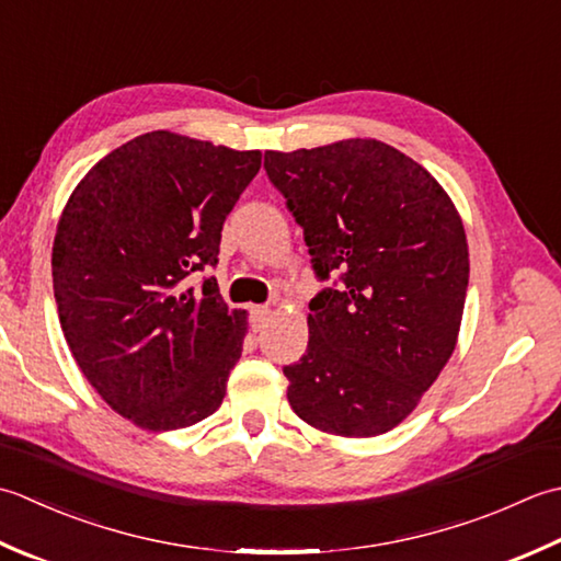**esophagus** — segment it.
I'll return each instance as SVG.
<instances>
[{
	"mask_svg": "<svg viewBox=\"0 0 561 561\" xmlns=\"http://www.w3.org/2000/svg\"><path fill=\"white\" fill-rule=\"evenodd\" d=\"M271 314V307L268 305H256V307H251V322H254V329L259 331L261 327H264V322H266V317Z\"/></svg>",
	"mask_w": 561,
	"mask_h": 561,
	"instance_id": "1",
	"label": "esophagus"
}]
</instances>
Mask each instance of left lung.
Masks as SVG:
<instances>
[{
  "label": "left lung",
  "instance_id": "obj_1",
  "mask_svg": "<svg viewBox=\"0 0 561 561\" xmlns=\"http://www.w3.org/2000/svg\"><path fill=\"white\" fill-rule=\"evenodd\" d=\"M264 169L310 247L319 280L305 356L285 365L307 424L368 438L404 421L460 331L470 254L460 215L428 171L380 140L266 152Z\"/></svg>",
  "mask_w": 561,
  "mask_h": 561
}]
</instances>
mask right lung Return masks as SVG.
Listing matches in <instances>:
<instances>
[{
  "label": "right lung",
  "mask_w": 561,
  "mask_h": 561,
  "mask_svg": "<svg viewBox=\"0 0 561 561\" xmlns=\"http://www.w3.org/2000/svg\"><path fill=\"white\" fill-rule=\"evenodd\" d=\"M261 152L154 130L121 145L79 181L53 244L62 334L89 385L147 431L198 424L222 404L247 317L215 278L225 217Z\"/></svg>",
  "instance_id": "1"
}]
</instances>
